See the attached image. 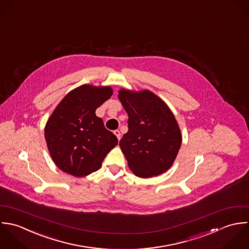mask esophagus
Returning a JSON list of instances; mask_svg holds the SVG:
<instances>
[{
  "mask_svg": "<svg viewBox=\"0 0 249 249\" xmlns=\"http://www.w3.org/2000/svg\"><path fill=\"white\" fill-rule=\"evenodd\" d=\"M113 134L117 137V139H118V141H120V139H121V134H120V131L119 130H115L114 132H113Z\"/></svg>",
  "mask_w": 249,
  "mask_h": 249,
  "instance_id": "obj_1",
  "label": "esophagus"
}]
</instances>
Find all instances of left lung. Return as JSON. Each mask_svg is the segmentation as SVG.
Wrapping results in <instances>:
<instances>
[{"label":"left lung","instance_id":"left-lung-1","mask_svg":"<svg viewBox=\"0 0 249 249\" xmlns=\"http://www.w3.org/2000/svg\"><path fill=\"white\" fill-rule=\"evenodd\" d=\"M118 98L128 113V132L119 146L134 174L158 176L174 162L182 135L174 114L156 94L145 89H120Z\"/></svg>","mask_w":249,"mask_h":249}]
</instances>
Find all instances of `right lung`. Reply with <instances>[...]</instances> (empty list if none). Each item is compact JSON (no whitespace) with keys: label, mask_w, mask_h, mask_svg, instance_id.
Here are the masks:
<instances>
[{"label":"right lung","mask_w":249,"mask_h":249,"mask_svg":"<svg viewBox=\"0 0 249 249\" xmlns=\"http://www.w3.org/2000/svg\"><path fill=\"white\" fill-rule=\"evenodd\" d=\"M112 95L110 87L83 85L56 106L45 126V140L55 165L84 177L99 169L117 138L105 128L95 110Z\"/></svg>","instance_id":"obj_1"}]
</instances>
